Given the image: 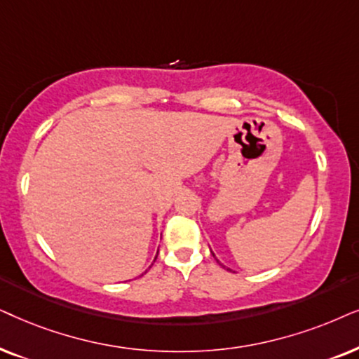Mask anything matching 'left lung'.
I'll return each instance as SVG.
<instances>
[{
    "instance_id": "left-lung-1",
    "label": "left lung",
    "mask_w": 359,
    "mask_h": 359,
    "mask_svg": "<svg viewBox=\"0 0 359 359\" xmlns=\"http://www.w3.org/2000/svg\"><path fill=\"white\" fill-rule=\"evenodd\" d=\"M212 255H213V252H212ZM213 257H215V255H213ZM224 267V266H223ZM226 269H228V267H226Z\"/></svg>"
}]
</instances>
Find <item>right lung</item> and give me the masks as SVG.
I'll use <instances>...</instances> for the list:
<instances>
[{"mask_svg":"<svg viewBox=\"0 0 359 359\" xmlns=\"http://www.w3.org/2000/svg\"><path fill=\"white\" fill-rule=\"evenodd\" d=\"M156 257H157V256H156Z\"/></svg>","mask_w":359,"mask_h":359,"instance_id":"add662e5","label":"right lung"}]
</instances>
